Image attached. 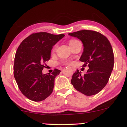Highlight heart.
Instances as JSON below:
<instances>
[{"instance_id":"heart-1","label":"heart","mask_w":127,"mask_h":127,"mask_svg":"<svg viewBox=\"0 0 127 127\" xmlns=\"http://www.w3.org/2000/svg\"><path fill=\"white\" fill-rule=\"evenodd\" d=\"M73 40H74V39H73V40H71L70 41V42L73 41ZM55 48V46L54 48V49ZM64 63L65 64H69L71 63V62H70V61H67V62H64Z\"/></svg>"}]
</instances>
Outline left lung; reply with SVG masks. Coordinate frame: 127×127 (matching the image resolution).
I'll list each match as a JSON object with an SVG mask.
<instances>
[{
  "label": "left lung",
  "instance_id": "8db88e82",
  "mask_svg": "<svg viewBox=\"0 0 127 127\" xmlns=\"http://www.w3.org/2000/svg\"><path fill=\"white\" fill-rule=\"evenodd\" d=\"M79 39L84 45V51L79 60L83 67L89 68L84 75L77 70L71 83L77 91L86 95H93L101 91L108 82L114 65L113 49L107 37L99 32L82 30L68 33Z\"/></svg>",
  "mask_w": 127,
  "mask_h": 127
}]
</instances>
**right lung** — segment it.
<instances>
[{
    "mask_svg": "<svg viewBox=\"0 0 127 127\" xmlns=\"http://www.w3.org/2000/svg\"><path fill=\"white\" fill-rule=\"evenodd\" d=\"M64 34L46 32L32 33L23 40L16 52L14 75L18 88L27 98L34 101L44 100L51 94L55 77L61 71L43 74L44 64L51 58L52 46Z\"/></svg>",
    "mask_w": 127,
    "mask_h": 127,
    "instance_id": "right-lung-1",
    "label": "right lung"
}]
</instances>
